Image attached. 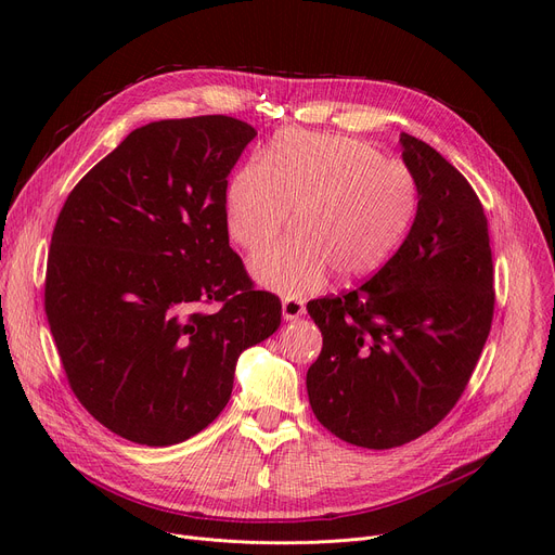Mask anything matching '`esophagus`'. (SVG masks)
Here are the masks:
<instances>
[{"label":"esophagus","instance_id":"esophagus-1","mask_svg":"<svg viewBox=\"0 0 555 555\" xmlns=\"http://www.w3.org/2000/svg\"><path fill=\"white\" fill-rule=\"evenodd\" d=\"M301 314H306V304L301 299H283V319H299Z\"/></svg>","mask_w":555,"mask_h":555}]
</instances>
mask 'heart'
<instances>
[{"label":"heart","instance_id":"obj_1","mask_svg":"<svg viewBox=\"0 0 555 555\" xmlns=\"http://www.w3.org/2000/svg\"><path fill=\"white\" fill-rule=\"evenodd\" d=\"M421 207L416 175L356 137L283 130L266 162L229 180L224 222L249 254L266 249L295 209L297 236L254 260V274L287 295L380 272L410 236Z\"/></svg>","mask_w":555,"mask_h":555}]
</instances>
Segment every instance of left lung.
I'll use <instances>...</instances> for the list:
<instances>
[{"label":"left lung","mask_w":555,"mask_h":555,"mask_svg":"<svg viewBox=\"0 0 555 555\" xmlns=\"http://www.w3.org/2000/svg\"><path fill=\"white\" fill-rule=\"evenodd\" d=\"M400 143L421 186L410 236L360 287L308 301L324 337L306 375L312 412L337 439L369 450L410 443L452 412L494 312L477 193L429 143L406 132Z\"/></svg>","instance_id":"obj_1"}]
</instances>
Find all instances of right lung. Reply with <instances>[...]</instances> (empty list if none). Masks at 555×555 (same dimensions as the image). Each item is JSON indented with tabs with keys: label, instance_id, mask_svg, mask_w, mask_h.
<instances>
[{
	"label": "right lung",
	"instance_id": "add662e5",
	"mask_svg": "<svg viewBox=\"0 0 555 555\" xmlns=\"http://www.w3.org/2000/svg\"><path fill=\"white\" fill-rule=\"evenodd\" d=\"M254 137L224 114L137 128L55 220L49 328L72 391L121 439L164 448L202 431L231 398L238 356L281 324L224 222L227 178Z\"/></svg>",
	"mask_w": 555,
	"mask_h": 555
}]
</instances>
